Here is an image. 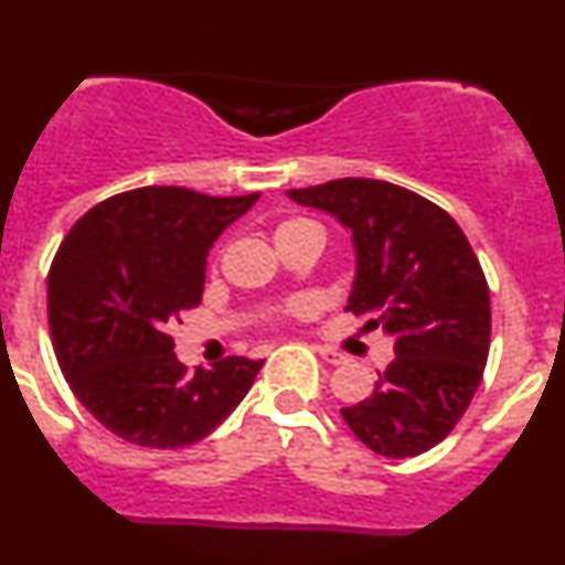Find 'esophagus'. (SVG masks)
I'll return each mask as SVG.
<instances>
[{"label":"esophagus","instance_id":"1","mask_svg":"<svg viewBox=\"0 0 565 565\" xmlns=\"http://www.w3.org/2000/svg\"><path fill=\"white\" fill-rule=\"evenodd\" d=\"M313 349H317L319 358H322L324 362H330V365H341V362H347V354L335 352V349H330V347H313Z\"/></svg>","mask_w":565,"mask_h":565}]
</instances>
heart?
I'll return each mask as SVG.
<instances>
[{"label": "heart", "mask_w": 565, "mask_h": 565, "mask_svg": "<svg viewBox=\"0 0 565 565\" xmlns=\"http://www.w3.org/2000/svg\"><path fill=\"white\" fill-rule=\"evenodd\" d=\"M308 233H322V227H319L317 222H311V218H287V222H281L276 227V246L278 243H287L289 237H298V235H308ZM311 298H295L292 302H287V308H284V313H306L311 311Z\"/></svg>", "instance_id": "heart-1"}]
</instances>
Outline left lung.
I'll use <instances>...</instances> for the list:
<instances>
[{"instance_id":"8db88e82","label":"left lung","mask_w":565,"mask_h":565,"mask_svg":"<svg viewBox=\"0 0 565 565\" xmlns=\"http://www.w3.org/2000/svg\"><path fill=\"white\" fill-rule=\"evenodd\" d=\"M287 194L352 233L347 311L395 338L373 395L341 408L343 419L376 455L427 452L460 423L490 352V289L471 243L444 207L387 181L338 178Z\"/></svg>"}]
</instances>
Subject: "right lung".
<instances>
[{
    "label": "right lung",
    "instance_id": "add662e5",
    "mask_svg": "<svg viewBox=\"0 0 565 565\" xmlns=\"http://www.w3.org/2000/svg\"><path fill=\"white\" fill-rule=\"evenodd\" d=\"M142 186L83 213L47 273V324L70 390L118 438L203 441L246 397L265 360L186 373L170 328L200 306L213 241L257 203Z\"/></svg>",
    "mask_w": 565,
    "mask_h": 565
}]
</instances>
